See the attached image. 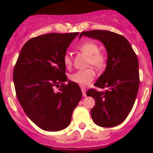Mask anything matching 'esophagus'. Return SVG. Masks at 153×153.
<instances>
[{
  "label": "esophagus",
  "mask_w": 153,
  "mask_h": 153,
  "mask_svg": "<svg viewBox=\"0 0 153 153\" xmlns=\"http://www.w3.org/2000/svg\"><path fill=\"white\" fill-rule=\"evenodd\" d=\"M82 92V96L83 97H86V89L85 88H81Z\"/></svg>",
  "instance_id": "1"
}]
</instances>
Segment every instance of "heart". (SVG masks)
Masks as SVG:
<instances>
[{
  "mask_svg": "<svg viewBox=\"0 0 153 153\" xmlns=\"http://www.w3.org/2000/svg\"><path fill=\"white\" fill-rule=\"evenodd\" d=\"M79 51L88 55L89 65H92L97 68H103L106 64V56L102 52L98 51V44L92 40H86L78 45ZM63 63L67 67H70L72 64L71 59L68 54L63 57ZM95 71L93 68L80 70L70 75V79L72 82L81 86H86L91 83L95 78Z\"/></svg>",
  "mask_w": 153,
  "mask_h": 153,
  "instance_id": "1",
  "label": "heart"
}]
</instances>
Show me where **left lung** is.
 I'll return each instance as SVG.
<instances>
[{
    "mask_svg": "<svg viewBox=\"0 0 153 153\" xmlns=\"http://www.w3.org/2000/svg\"><path fill=\"white\" fill-rule=\"evenodd\" d=\"M98 39L107 51L106 67L94 86L105 91L91 89L86 95L95 100L91 114L101 127L118 126L126 120L137 95L140 77L137 55L129 42L121 35L105 30L82 32L79 36Z\"/></svg>",
    "mask_w": 153,
    "mask_h": 153,
    "instance_id": "1",
    "label": "left lung"
}]
</instances>
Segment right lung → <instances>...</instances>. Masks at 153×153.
<instances>
[{
	"instance_id": "obj_1",
	"label": "right lung",
	"mask_w": 153,
	"mask_h": 153,
	"mask_svg": "<svg viewBox=\"0 0 153 153\" xmlns=\"http://www.w3.org/2000/svg\"><path fill=\"white\" fill-rule=\"evenodd\" d=\"M78 35L49 33L29 39L14 67L13 82L18 101L30 120L45 131L67 128L81 100V89L67 80L63 63L67 48ZM59 85L60 91H55V86Z\"/></svg>"
}]
</instances>
